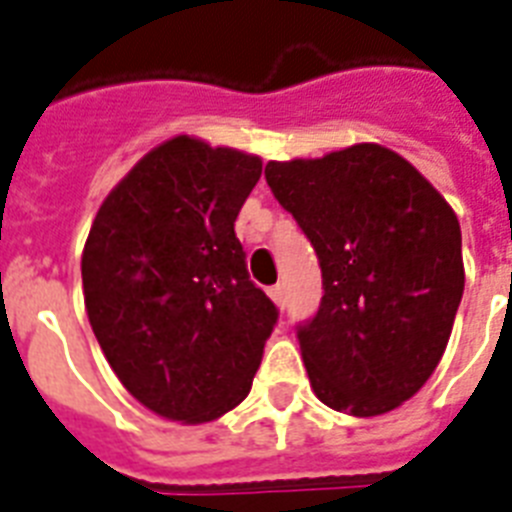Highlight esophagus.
<instances>
[{
  "mask_svg": "<svg viewBox=\"0 0 512 512\" xmlns=\"http://www.w3.org/2000/svg\"><path fill=\"white\" fill-rule=\"evenodd\" d=\"M268 294H270V299H273V302H276V305L281 307V310H284V305H286V292H284V284H276V286H270V289H268Z\"/></svg>",
  "mask_w": 512,
  "mask_h": 512,
  "instance_id": "1",
  "label": "esophagus"
}]
</instances>
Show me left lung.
Masks as SVG:
<instances>
[{"mask_svg": "<svg viewBox=\"0 0 512 512\" xmlns=\"http://www.w3.org/2000/svg\"><path fill=\"white\" fill-rule=\"evenodd\" d=\"M265 181L321 263V307L297 326L313 392L357 418L389 413L450 342L465 286L458 215L381 144L273 160Z\"/></svg>", "mask_w": 512, "mask_h": 512, "instance_id": "obj_1", "label": "left lung"}]
</instances>
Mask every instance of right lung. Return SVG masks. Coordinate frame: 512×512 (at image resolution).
<instances>
[{"label": "right lung", "mask_w": 512, "mask_h": 512, "mask_svg": "<svg viewBox=\"0 0 512 512\" xmlns=\"http://www.w3.org/2000/svg\"><path fill=\"white\" fill-rule=\"evenodd\" d=\"M260 173V157L176 136L136 162L91 223V331L120 384L168 421L234 410L278 321L234 231Z\"/></svg>", "instance_id": "right-lung-1"}]
</instances>
